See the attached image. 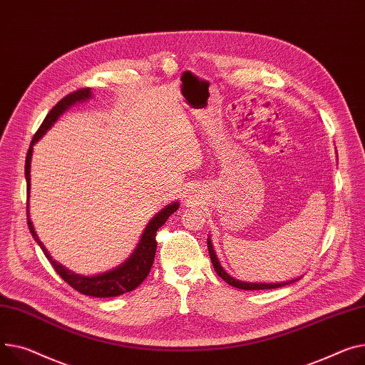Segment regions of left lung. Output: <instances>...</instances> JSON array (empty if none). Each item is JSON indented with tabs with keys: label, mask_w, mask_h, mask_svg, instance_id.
Masks as SVG:
<instances>
[{
	"label": "left lung",
	"mask_w": 365,
	"mask_h": 365,
	"mask_svg": "<svg viewBox=\"0 0 365 365\" xmlns=\"http://www.w3.org/2000/svg\"><path fill=\"white\" fill-rule=\"evenodd\" d=\"M208 252H210V258H211V262H212V267L214 270L217 272V274L220 276L226 283H229L230 286L233 287H237V289H244V290H258V289H276V287H280V286H284V284H289L292 283L295 280H290V282H283V283H248V282H240V280H236L233 277H230L225 270L223 267L220 265V262H218L217 257H215V252H214V248L211 245V240L208 239Z\"/></svg>",
	"instance_id": "left-lung-1"
}]
</instances>
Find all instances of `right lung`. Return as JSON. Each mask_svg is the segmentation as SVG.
<instances>
[{
  "mask_svg": "<svg viewBox=\"0 0 365 365\" xmlns=\"http://www.w3.org/2000/svg\"><path fill=\"white\" fill-rule=\"evenodd\" d=\"M88 98H91V88H81V89H76V91L70 92L68 95H66L64 98L60 100L53 107V110L46 114V117L42 121V125L34 135V139L31 142V147H29L28 155H26V164H24V176H26V183H28V201H29V190H31V158H32V150H34L35 142L48 129L51 128V125L58 118V115L63 114L70 106H73L78 101L88 100ZM178 208H179L178 202H175L172 205H167L153 218V220L148 223L147 229L143 230V235L140 237V242L138 244V248L135 250V252L130 255V258L125 264H121L120 267H117V269H114L111 272H107V273H103L98 276L86 277V276H79L76 273L64 269L61 264L54 261L53 257L48 254L45 247L42 245V242L38 239V236L35 233V229H34L32 222L29 218V202H26L29 230H31L34 239L38 242L41 250L43 251L48 261H50L51 265L54 267V270L58 273V276L67 284H70L73 289L78 290V292L88 295V297H95V298H111V297L123 295V294L130 292V290L136 289L145 279H147V276L151 272V267H153V262L155 258V251H157L155 235H157L158 229L167 222V218L172 215Z\"/></svg>",
  "mask_w": 365,
  "mask_h": 365,
  "instance_id": "add662e5",
  "label": "right lung"
}]
</instances>
